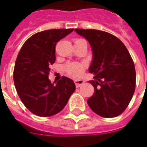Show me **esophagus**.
Instances as JSON below:
<instances>
[{
	"instance_id": "1",
	"label": "esophagus",
	"mask_w": 147,
	"mask_h": 147,
	"mask_svg": "<svg viewBox=\"0 0 147 147\" xmlns=\"http://www.w3.org/2000/svg\"><path fill=\"white\" fill-rule=\"evenodd\" d=\"M74 83L76 88H79V87H80L82 85L84 84V81L82 80H75Z\"/></svg>"
}]
</instances>
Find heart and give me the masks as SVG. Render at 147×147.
Instances as JSON below:
<instances>
[{"instance_id":"1","label":"heart","mask_w":147,"mask_h":147,"mask_svg":"<svg viewBox=\"0 0 147 147\" xmlns=\"http://www.w3.org/2000/svg\"><path fill=\"white\" fill-rule=\"evenodd\" d=\"M80 40H84L82 39H76L75 42L80 41ZM86 64L83 62H68L65 64L63 67L65 73L70 77L72 78H80L83 75L86 69Z\"/></svg>"}]
</instances>
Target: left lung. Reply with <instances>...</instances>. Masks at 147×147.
<instances>
[{"label":"left lung","mask_w":147,"mask_h":147,"mask_svg":"<svg viewBox=\"0 0 147 147\" xmlns=\"http://www.w3.org/2000/svg\"><path fill=\"white\" fill-rule=\"evenodd\" d=\"M88 40L93 60L89 71L95 80L89 81L94 93L88 99L93 112L104 118L121 115L127 108L136 89L135 65L124 44L114 35L96 29H75Z\"/></svg>","instance_id":"1"}]
</instances>
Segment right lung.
<instances>
[{
	"label": "right lung",
	"mask_w": 147,
	"mask_h": 147,
	"mask_svg": "<svg viewBox=\"0 0 147 147\" xmlns=\"http://www.w3.org/2000/svg\"><path fill=\"white\" fill-rule=\"evenodd\" d=\"M73 31L37 32L24 42L18 54L13 73L15 86L23 105L35 115L49 117L59 113L76 89L74 81L65 76L56 84L49 80L57 42Z\"/></svg>",
	"instance_id": "1"
}]
</instances>
